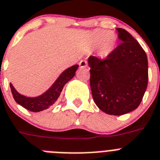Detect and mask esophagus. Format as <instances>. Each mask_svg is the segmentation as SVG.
<instances>
[{"instance_id":"obj_1","label":"esophagus","mask_w":160,"mask_h":160,"mask_svg":"<svg viewBox=\"0 0 160 160\" xmlns=\"http://www.w3.org/2000/svg\"><path fill=\"white\" fill-rule=\"evenodd\" d=\"M80 68H86V67L88 66V61L87 60H81L79 63Z\"/></svg>"}]
</instances>
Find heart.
<instances>
[{
  "label": "heart",
  "instance_id": "b5f03b06",
  "mask_svg": "<svg viewBox=\"0 0 160 160\" xmlns=\"http://www.w3.org/2000/svg\"><path fill=\"white\" fill-rule=\"evenodd\" d=\"M89 42L92 46H99V55L107 57L114 50L118 37L113 32L106 30H96L89 34Z\"/></svg>",
  "mask_w": 160,
  "mask_h": 160
}]
</instances>
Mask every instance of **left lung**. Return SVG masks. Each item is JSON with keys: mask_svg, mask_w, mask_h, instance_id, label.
I'll use <instances>...</instances> for the list:
<instances>
[{"mask_svg": "<svg viewBox=\"0 0 160 160\" xmlns=\"http://www.w3.org/2000/svg\"><path fill=\"white\" fill-rule=\"evenodd\" d=\"M122 43L101 59L92 55L90 87L96 105L107 114H126L141 103L148 83L147 54L133 36L117 28Z\"/></svg>", "mask_w": 160, "mask_h": 160, "instance_id": "8db88e82", "label": "left lung"}]
</instances>
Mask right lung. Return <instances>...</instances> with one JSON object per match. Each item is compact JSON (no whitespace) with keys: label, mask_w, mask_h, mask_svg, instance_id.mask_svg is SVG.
<instances>
[{"label":"right lung","mask_w":160,"mask_h":160,"mask_svg":"<svg viewBox=\"0 0 160 160\" xmlns=\"http://www.w3.org/2000/svg\"><path fill=\"white\" fill-rule=\"evenodd\" d=\"M78 67L79 65L76 64L65 70L59 76V78L57 79L53 85L51 86L45 93L38 97L30 98V97H26L21 95L10 84L9 85H10L11 92H12L15 101L22 107H24L25 109H28L31 112H35V113L48 109L53 104H55L57 99L59 98L65 84L74 77L76 71L77 70Z\"/></svg>","instance_id":"right-lung-1"}]
</instances>
